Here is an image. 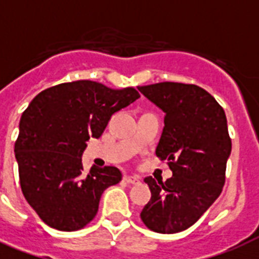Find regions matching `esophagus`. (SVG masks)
<instances>
[{"mask_svg":"<svg viewBox=\"0 0 259 259\" xmlns=\"http://www.w3.org/2000/svg\"><path fill=\"white\" fill-rule=\"evenodd\" d=\"M123 180H125L126 183H129V184H136V183H138V181H140V177L138 176H125L123 177Z\"/></svg>","mask_w":259,"mask_h":259,"instance_id":"esophagus-1","label":"esophagus"}]
</instances>
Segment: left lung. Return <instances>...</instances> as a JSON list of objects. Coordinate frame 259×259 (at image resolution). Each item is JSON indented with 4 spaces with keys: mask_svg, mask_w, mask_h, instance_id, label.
<instances>
[{
    "mask_svg": "<svg viewBox=\"0 0 259 259\" xmlns=\"http://www.w3.org/2000/svg\"><path fill=\"white\" fill-rule=\"evenodd\" d=\"M138 90L165 113L156 154L166 160L170 179H144L152 197L141 221L152 231L180 233L196 223L221 195L231 138L225 110L196 84L162 82Z\"/></svg>",
    "mask_w": 259,
    "mask_h": 259,
    "instance_id": "obj_1",
    "label": "left lung"
}]
</instances>
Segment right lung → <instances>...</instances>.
<instances>
[{
	"instance_id": "1",
	"label": "right lung",
	"mask_w": 259,
	"mask_h": 259,
	"mask_svg": "<svg viewBox=\"0 0 259 259\" xmlns=\"http://www.w3.org/2000/svg\"><path fill=\"white\" fill-rule=\"evenodd\" d=\"M133 87L113 90L91 80L50 87L22 113L14 144L24 197L52 229H83L98 212L107 187L122 180L115 166L84 173L82 154L99 138L111 115L137 101Z\"/></svg>"
}]
</instances>
